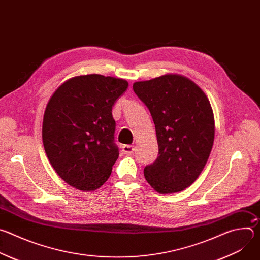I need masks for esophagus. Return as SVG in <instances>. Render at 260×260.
<instances>
[{
	"label": "esophagus",
	"instance_id": "obj_1",
	"mask_svg": "<svg viewBox=\"0 0 260 260\" xmlns=\"http://www.w3.org/2000/svg\"><path fill=\"white\" fill-rule=\"evenodd\" d=\"M134 151H135V147H134V146H132V145H123V147H122V152H123L124 154L129 155V154H132Z\"/></svg>",
	"mask_w": 260,
	"mask_h": 260
}]
</instances>
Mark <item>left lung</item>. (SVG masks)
Returning <instances> with one entry per match:
<instances>
[{"instance_id": "8db88e82", "label": "left lung", "mask_w": 260, "mask_h": 260, "mask_svg": "<svg viewBox=\"0 0 260 260\" xmlns=\"http://www.w3.org/2000/svg\"><path fill=\"white\" fill-rule=\"evenodd\" d=\"M155 124L158 157L144 169L150 186L161 194L180 192L199 178L215 136L213 109L189 78L166 74L133 84Z\"/></svg>"}]
</instances>
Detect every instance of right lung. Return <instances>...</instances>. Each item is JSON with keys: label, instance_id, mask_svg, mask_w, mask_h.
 <instances>
[{"label": "right lung", "instance_id": "obj_1", "mask_svg": "<svg viewBox=\"0 0 260 260\" xmlns=\"http://www.w3.org/2000/svg\"><path fill=\"white\" fill-rule=\"evenodd\" d=\"M127 86L124 79L99 74L75 76L47 103L44 149L57 175L76 189L94 191L112 172L119 156L112 106Z\"/></svg>", "mask_w": 260, "mask_h": 260}]
</instances>
